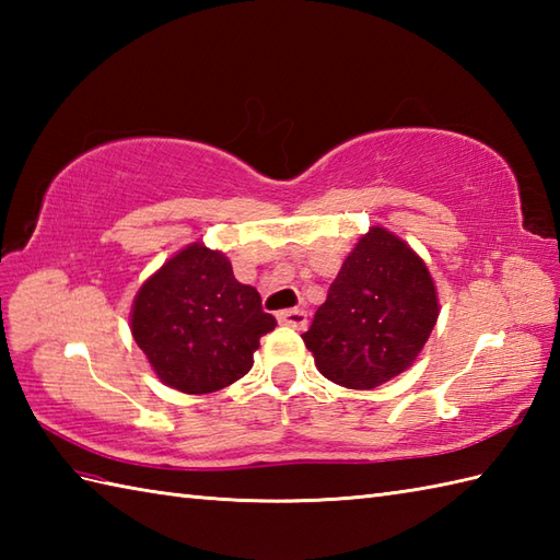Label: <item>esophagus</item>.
<instances>
[{
  "instance_id": "1",
  "label": "esophagus",
  "mask_w": 560,
  "mask_h": 560,
  "mask_svg": "<svg viewBox=\"0 0 560 560\" xmlns=\"http://www.w3.org/2000/svg\"><path fill=\"white\" fill-rule=\"evenodd\" d=\"M277 317L281 325L293 327V329H305V325H307V313L301 311V307H293V311H281Z\"/></svg>"
}]
</instances>
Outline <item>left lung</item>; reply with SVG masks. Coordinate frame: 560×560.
<instances>
[{"label":"left lung","mask_w":560,"mask_h":560,"mask_svg":"<svg viewBox=\"0 0 560 560\" xmlns=\"http://www.w3.org/2000/svg\"><path fill=\"white\" fill-rule=\"evenodd\" d=\"M438 313L425 261L401 237L373 225L343 259L303 341L331 383L373 389L411 368Z\"/></svg>","instance_id":"1"}]
</instances>
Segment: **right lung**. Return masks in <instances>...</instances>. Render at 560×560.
Returning <instances> with one entry per match:
<instances>
[{
  "label": "right lung",
  "instance_id": "right-lung-1",
  "mask_svg": "<svg viewBox=\"0 0 560 560\" xmlns=\"http://www.w3.org/2000/svg\"><path fill=\"white\" fill-rule=\"evenodd\" d=\"M129 325L161 383L209 395L253 368L259 339L277 319L233 277L229 257L192 243L141 283Z\"/></svg>",
  "mask_w": 560,
  "mask_h": 560
}]
</instances>
